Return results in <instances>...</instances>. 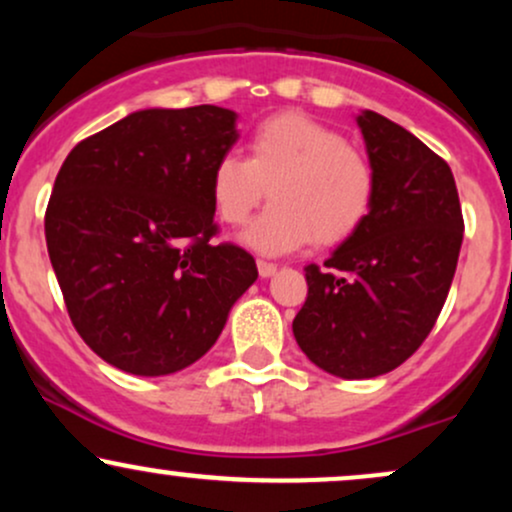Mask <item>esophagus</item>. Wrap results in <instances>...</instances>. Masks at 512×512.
<instances>
[{"instance_id": "34e87169", "label": "esophagus", "mask_w": 512, "mask_h": 512, "mask_svg": "<svg viewBox=\"0 0 512 512\" xmlns=\"http://www.w3.org/2000/svg\"><path fill=\"white\" fill-rule=\"evenodd\" d=\"M257 272H260L262 279H269V276H274V274H276V264L260 260V262H257Z\"/></svg>"}]
</instances>
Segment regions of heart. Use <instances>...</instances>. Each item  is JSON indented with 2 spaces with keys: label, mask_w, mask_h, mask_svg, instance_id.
Returning <instances> with one entry per match:
<instances>
[{
  "label": "heart",
  "mask_w": 512,
  "mask_h": 512,
  "mask_svg": "<svg viewBox=\"0 0 512 512\" xmlns=\"http://www.w3.org/2000/svg\"><path fill=\"white\" fill-rule=\"evenodd\" d=\"M267 192L274 204L240 240L262 255H286L313 238L332 245L356 233L373 207L375 175L332 127L279 113L252 129L248 158L221 154L211 168V199L226 223L248 221Z\"/></svg>",
  "instance_id": "obj_1"
}]
</instances>
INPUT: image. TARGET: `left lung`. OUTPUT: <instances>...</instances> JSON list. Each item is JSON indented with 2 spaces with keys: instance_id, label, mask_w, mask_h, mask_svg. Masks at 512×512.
<instances>
[{
  "instance_id": "obj_1",
  "label": "left lung",
  "mask_w": 512,
  "mask_h": 512,
  "mask_svg": "<svg viewBox=\"0 0 512 512\" xmlns=\"http://www.w3.org/2000/svg\"><path fill=\"white\" fill-rule=\"evenodd\" d=\"M375 175L366 221L305 267L308 298L293 337L317 368L344 380L390 373L424 344L448 298L462 209L443 158L387 117L356 115Z\"/></svg>"
}]
</instances>
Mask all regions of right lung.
<instances>
[{"mask_svg":"<svg viewBox=\"0 0 512 512\" xmlns=\"http://www.w3.org/2000/svg\"><path fill=\"white\" fill-rule=\"evenodd\" d=\"M219 105L146 108L76 144L45 211L76 332L110 366L178 373L216 344L255 284L250 252L216 236L211 168L238 142Z\"/></svg>","mask_w":512,"mask_h":512,"instance_id":"1","label":"right lung"}]
</instances>
